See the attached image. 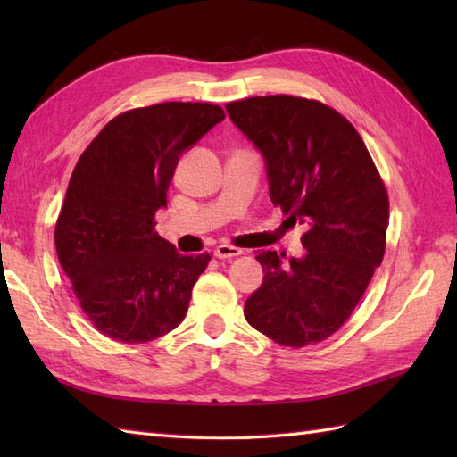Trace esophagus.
Masks as SVG:
<instances>
[{"label": "esophagus", "mask_w": 457, "mask_h": 457, "mask_svg": "<svg viewBox=\"0 0 457 457\" xmlns=\"http://www.w3.org/2000/svg\"><path fill=\"white\" fill-rule=\"evenodd\" d=\"M213 255H216L218 259H231V257L241 255V249H237L234 245H228V244H221L213 249Z\"/></svg>", "instance_id": "1"}]
</instances>
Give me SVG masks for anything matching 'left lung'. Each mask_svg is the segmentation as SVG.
Wrapping results in <instances>:
<instances>
[{
  "mask_svg": "<svg viewBox=\"0 0 457 457\" xmlns=\"http://www.w3.org/2000/svg\"><path fill=\"white\" fill-rule=\"evenodd\" d=\"M265 161L269 196L306 226L303 257L257 255L263 283L247 322L288 347L322 342L353 312L385 255L389 196L363 139L328 105L265 96L226 105Z\"/></svg>",
  "mask_w": 457,
  "mask_h": 457,
  "instance_id": "1",
  "label": "left lung"
}]
</instances>
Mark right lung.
<instances>
[{
  "instance_id": "add662e5",
  "label": "right lung",
  "mask_w": 457,
  "mask_h": 457,
  "mask_svg": "<svg viewBox=\"0 0 457 457\" xmlns=\"http://www.w3.org/2000/svg\"><path fill=\"white\" fill-rule=\"evenodd\" d=\"M226 113L167 102L125 112L100 131L68 182L54 244L92 324L123 344L177 328L210 255H182L154 231L179 159Z\"/></svg>"
}]
</instances>
